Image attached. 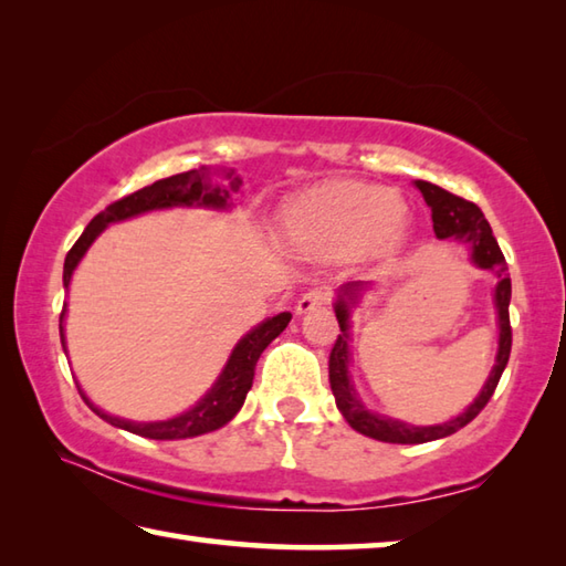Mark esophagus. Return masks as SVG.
<instances>
[{
  "label": "esophagus",
  "mask_w": 566,
  "mask_h": 566,
  "mask_svg": "<svg viewBox=\"0 0 566 566\" xmlns=\"http://www.w3.org/2000/svg\"><path fill=\"white\" fill-rule=\"evenodd\" d=\"M324 304H326V292L310 290V292H304L300 296V302H296V314L304 316V314H310V312L318 310V306H324Z\"/></svg>",
  "instance_id": "34e87169"
}]
</instances>
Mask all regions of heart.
Wrapping results in <instances>:
<instances>
[{
  "instance_id": "heart-1",
  "label": "heart",
  "mask_w": 566,
  "mask_h": 566,
  "mask_svg": "<svg viewBox=\"0 0 566 566\" xmlns=\"http://www.w3.org/2000/svg\"><path fill=\"white\" fill-rule=\"evenodd\" d=\"M403 200L396 192L361 182H324L286 210V234L306 254L354 252L400 238Z\"/></svg>"
}]
</instances>
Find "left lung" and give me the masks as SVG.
<instances>
[{
  "label": "left lung",
  "instance_id": "left-lung-1",
  "mask_svg": "<svg viewBox=\"0 0 566 566\" xmlns=\"http://www.w3.org/2000/svg\"><path fill=\"white\" fill-rule=\"evenodd\" d=\"M416 188L423 195L426 205L430 208V218H433V230L438 240H453L460 244H468L470 248V262L478 266V270H490L497 276L495 292H492V304H495L497 314V354H495V366L488 376L485 386L480 388L475 400L462 410L460 416L446 420V423L436 426H410L406 420H396L376 413V410L366 408L361 396L356 394L352 374H348V366H352V310L361 300L368 284L361 282H348L338 286L334 312L338 318V334L336 344L332 348V356H328V384H332L336 408L342 410L346 423L361 436H368L374 440H381V443H400V446H416V443H430V440H440L458 433L460 428H465L472 418H475L482 408L488 406L497 388V381L502 371H505L510 348H512V328H510V296H512V284L507 274L505 256L497 240L492 238V230L485 220V214L478 208L475 202H468L458 198V195L438 188L433 182L416 180Z\"/></svg>",
  "mask_w": 566,
  "mask_h": 566
}]
</instances>
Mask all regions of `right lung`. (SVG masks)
Masks as SVG:
<instances>
[{"mask_svg":"<svg viewBox=\"0 0 566 566\" xmlns=\"http://www.w3.org/2000/svg\"><path fill=\"white\" fill-rule=\"evenodd\" d=\"M214 177H220L226 185H221L223 181L221 184L214 181ZM240 185H242V178L232 168L202 166L198 170L178 172V176H170V178H163L153 185H146V188H140L138 192L128 195V198H120L113 205H108L104 212H98L96 218L88 222L84 234H81L74 248L69 250L66 260H64V290H69L71 276H74V270L78 266V262L84 260V254L88 252L91 244L96 242L98 234L104 232L108 224L138 218V214L153 212V210H172V208L230 210L234 205L232 195L240 192ZM64 318H66V304L59 316L61 346H64V354H66ZM290 322H292V314L282 312L276 316L264 318L262 324L250 328V332L244 334L238 344H234L228 364L222 366L220 376L214 378V384L208 390H205V396L198 400V403L188 410H182L180 416H172L168 420H148V423H138V420L111 416L84 394V388L78 386V381H76V388H78L81 398L86 400V406L94 410L98 418H104L111 426L128 430V433H136V436L150 438V440H182V438L212 433V430L228 426L230 420L238 416V410L242 408L244 398H248V390L252 388L256 358L262 356L264 348L284 332Z\"/></svg>","mask_w":566,"mask_h":566,"instance_id":"1","label":"right lung"}]
</instances>
